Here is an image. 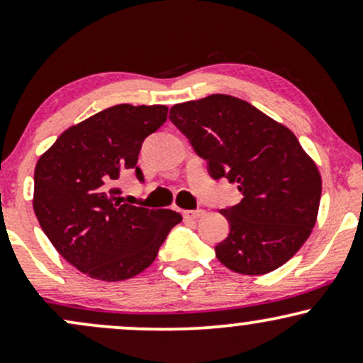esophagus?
Listing matches in <instances>:
<instances>
[{
	"label": "esophagus",
	"instance_id": "obj_1",
	"mask_svg": "<svg viewBox=\"0 0 363 363\" xmlns=\"http://www.w3.org/2000/svg\"><path fill=\"white\" fill-rule=\"evenodd\" d=\"M203 215H205V210H184L182 211V216H184L186 220H196Z\"/></svg>",
	"mask_w": 363,
	"mask_h": 363
}]
</instances>
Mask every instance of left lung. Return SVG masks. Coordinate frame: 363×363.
<instances>
[{
	"label": "left lung",
	"mask_w": 363,
	"mask_h": 363,
	"mask_svg": "<svg viewBox=\"0 0 363 363\" xmlns=\"http://www.w3.org/2000/svg\"><path fill=\"white\" fill-rule=\"evenodd\" d=\"M170 121L189 138L215 179L242 193L222 210L230 234L216 244L218 261L240 274L280 268L309 239L320 201V174L297 136L232 95L176 104Z\"/></svg>",
	"instance_id": "obj_1"
}]
</instances>
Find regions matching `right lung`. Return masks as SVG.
Listing matches in <instances>:
<instances>
[{
	"label": "right lung",
	"mask_w": 363,
	"mask_h": 363,
	"mask_svg": "<svg viewBox=\"0 0 363 363\" xmlns=\"http://www.w3.org/2000/svg\"><path fill=\"white\" fill-rule=\"evenodd\" d=\"M167 106L109 107L73 124L39 157L34 211L44 234L86 277L121 281L155 261L182 216L124 203L118 179L136 169L141 143L167 119Z\"/></svg>",
	"instance_id": "right-lung-1"
}]
</instances>
